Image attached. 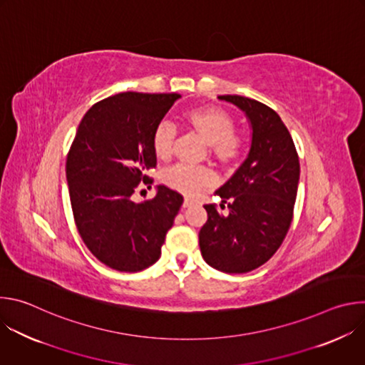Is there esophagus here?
<instances>
[{"mask_svg": "<svg viewBox=\"0 0 365 365\" xmlns=\"http://www.w3.org/2000/svg\"><path fill=\"white\" fill-rule=\"evenodd\" d=\"M193 203H195V200H193V199H190V197H185V200H183V205H182V207H183V210H186V207L192 206Z\"/></svg>", "mask_w": 365, "mask_h": 365, "instance_id": "1", "label": "esophagus"}]
</instances>
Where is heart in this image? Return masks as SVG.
<instances>
[{
	"label": "heart",
	"instance_id": "1",
	"mask_svg": "<svg viewBox=\"0 0 365 365\" xmlns=\"http://www.w3.org/2000/svg\"><path fill=\"white\" fill-rule=\"evenodd\" d=\"M183 125L200 137L215 158L231 166L237 163L244 154L245 143L244 138L234 134L235 121L224 110L217 107H202L193 108L183 114ZM175 130L162 124L153 133L151 145L155 158L160 160H168L173 150ZM162 182L178 192L192 195L202 187L211 186L215 183V175L207 168H189L183 165H176L162 173Z\"/></svg>",
	"mask_w": 365,
	"mask_h": 365
}]
</instances>
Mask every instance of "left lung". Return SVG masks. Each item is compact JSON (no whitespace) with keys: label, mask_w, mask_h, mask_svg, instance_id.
Segmentation results:
<instances>
[{"label":"left lung","mask_w":365,"mask_h":365,"mask_svg":"<svg viewBox=\"0 0 365 365\" xmlns=\"http://www.w3.org/2000/svg\"><path fill=\"white\" fill-rule=\"evenodd\" d=\"M240 108L251 128L247 159L222 185L215 205H205L207 221L199 231V247L211 267L240 274L251 272L273 257L293 218L300 176L294 143L276 111L255 99L221 95Z\"/></svg>","instance_id":"obj_1"}]
</instances>
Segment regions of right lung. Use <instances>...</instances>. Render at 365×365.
<instances>
[{
	"mask_svg": "<svg viewBox=\"0 0 365 365\" xmlns=\"http://www.w3.org/2000/svg\"><path fill=\"white\" fill-rule=\"evenodd\" d=\"M179 93L123 92L83 115L66 160L76 228L89 251L117 272H141L160 258L183 196L159 185L135 203L137 185L158 158L151 138Z\"/></svg>",
	"mask_w": 365,
	"mask_h": 365,
	"instance_id": "right-lung-1",
	"label": "right lung"
}]
</instances>
